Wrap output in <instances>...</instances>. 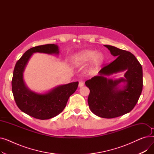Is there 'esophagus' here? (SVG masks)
<instances>
[{
  "instance_id": "obj_1",
  "label": "esophagus",
  "mask_w": 154,
  "mask_h": 154,
  "mask_svg": "<svg viewBox=\"0 0 154 154\" xmlns=\"http://www.w3.org/2000/svg\"><path fill=\"white\" fill-rule=\"evenodd\" d=\"M84 85V83L83 81L79 82V87H83Z\"/></svg>"
}]
</instances>
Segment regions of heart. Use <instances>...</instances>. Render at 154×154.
<instances>
[{"mask_svg": "<svg viewBox=\"0 0 154 154\" xmlns=\"http://www.w3.org/2000/svg\"><path fill=\"white\" fill-rule=\"evenodd\" d=\"M104 60L102 53H96L94 51L84 50L75 55L74 62L78 64H83L91 60V69L95 71L97 69Z\"/></svg>", "mask_w": 154, "mask_h": 154, "instance_id": "b5f03b06", "label": "heart"}]
</instances>
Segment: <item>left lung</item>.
Masks as SVG:
<instances>
[{
	"label": "left lung",
	"instance_id": "1",
	"mask_svg": "<svg viewBox=\"0 0 154 154\" xmlns=\"http://www.w3.org/2000/svg\"><path fill=\"white\" fill-rule=\"evenodd\" d=\"M104 46L117 58L85 84L90 89L88 103L91 110L99 117L112 119L134 108L142 91L143 72L141 64L132 53L112 45ZM125 69V78L113 80L105 77ZM121 82L126 83L122 88L118 87Z\"/></svg>",
	"mask_w": 154,
	"mask_h": 154
}]
</instances>
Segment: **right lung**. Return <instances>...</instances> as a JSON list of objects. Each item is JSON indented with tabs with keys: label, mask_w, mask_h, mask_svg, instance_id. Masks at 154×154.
<instances>
[{
	"label": "right lung",
	"mask_w": 154,
	"mask_h": 154,
	"mask_svg": "<svg viewBox=\"0 0 154 154\" xmlns=\"http://www.w3.org/2000/svg\"><path fill=\"white\" fill-rule=\"evenodd\" d=\"M59 54V47L55 44L34 47L27 51L16 63L13 72L12 90L17 107L26 114L40 120L53 118L66 107L69 97L77 90L79 82H71L54 88L45 94L31 91L23 79V73L34 53Z\"/></svg>",
	"instance_id": "add662e5"
}]
</instances>
